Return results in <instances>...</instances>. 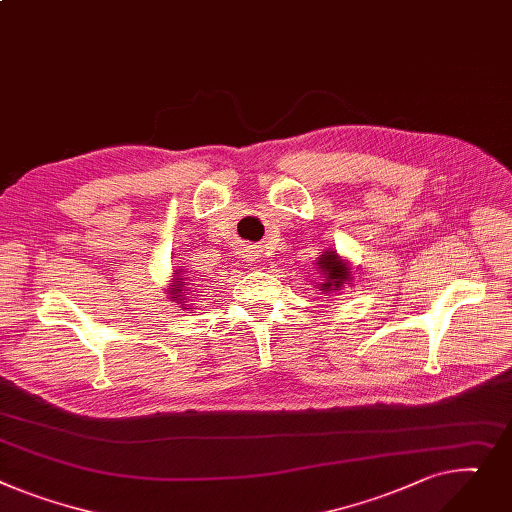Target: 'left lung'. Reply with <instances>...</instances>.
I'll return each mask as SVG.
<instances>
[{
  "instance_id": "8db88e82",
  "label": "left lung",
  "mask_w": 512,
  "mask_h": 512,
  "mask_svg": "<svg viewBox=\"0 0 512 512\" xmlns=\"http://www.w3.org/2000/svg\"><path fill=\"white\" fill-rule=\"evenodd\" d=\"M318 264L322 268V275L326 277V283L322 285L324 291H337L349 279V268L339 260L335 252L322 254V258H318Z\"/></svg>"
}]
</instances>
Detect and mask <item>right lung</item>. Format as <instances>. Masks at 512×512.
<instances>
[{
  "instance_id": "obj_1",
  "label": "right lung",
  "mask_w": 512,
  "mask_h": 512,
  "mask_svg": "<svg viewBox=\"0 0 512 512\" xmlns=\"http://www.w3.org/2000/svg\"><path fill=\"white\" fill-rule=\"evenodd\" d=\"M177 277H179V275H177ZM184 281H186V279H177V281H175V283H177V287L171 291V295H173V293H186V289L182 287V285H184ZM177 299H179V295H177ZM179 304H182V302H179Z\"/></svg>"
}]
</instances>
